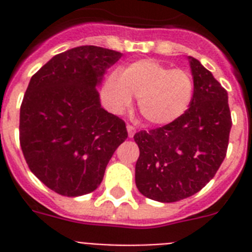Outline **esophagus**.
Wrapping results in <instances>:
<instances>
[{"mask_svg": "<svg viewBox=\"0 0 252 252\" xmlns=\"http://www.w3.org/2000/svg\"><path fill=\"white\" fill-rule=\"evenodd\" d=\"M126 130H128V136L129 137H133L134 133H136V128L133 126H129V124L126 126Z\"/></svg>", "mask_w": 252, "mask_h": 252, "instance_id": "esophagus-1", "label": "esophagus"}]
</instances>
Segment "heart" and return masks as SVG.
Returning <instances> with one entry per match:
<instances>
[{
	"label": "heart",
	"instance_id": "heart-1",
	"mask_svg": "<svg viewBox=\"0 0 252 252\" xmlns=\"http://www.w3.org/2000/svg\"><path fill=\"white\" fill-rule=\"evenodd\" d=\"M133 95L146 122L165 126L187 111L193 95V81L183 69H171L152 59L129 63L122 72L110 73L103 81L100 96L112 114H123Z\"/></svg>",
	"mask_w": 252,
	"mask_h": 252
}]
</instances>
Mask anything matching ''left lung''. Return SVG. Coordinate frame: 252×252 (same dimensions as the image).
<instances>
[{
	"label": "left lung",
	"instance_id": "obj_1",
	"mask_svg": "<svg viewBox=\"0 0 252 252\" xmlns=\"http://www.w3.org/2000/svg\"><path fill=\"white\" fill-rule=\"evenodd\" d=\"M193 78L189 108L175 122L133 138L140 149L136 186L159 203L195 195L216 175L226 156L231 116L227 91L199 60L188 57Z\"/></svg>",
	"mask_w": 252,
	"mask_h": 252
}]
</instances>
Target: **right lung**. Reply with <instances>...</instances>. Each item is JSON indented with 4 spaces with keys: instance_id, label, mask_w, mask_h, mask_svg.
<instances>
[{
    "instance_id": "right-lung-1",
    "label": "right lung",
    "mask_w": 252,
    "mask_h": 252,
    "mask_svg": "<svg viewBox=\"0 0 252 252\" xmlns=\"http://www.w3.org/2000/svg\"><path fill=\"white\" fill-rule=\"evenodd\" d=\"M122 56L82 45L53 56L31 77L21 106V148L33 175L60 195L96 189L128 137L126 123L100 106L96 90Z\"/></svg>"
}]
</instances>
